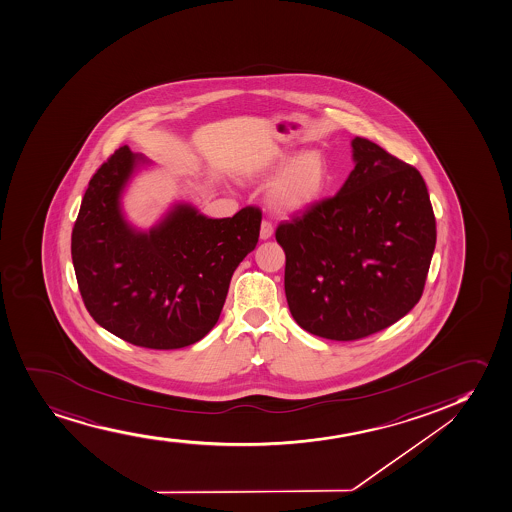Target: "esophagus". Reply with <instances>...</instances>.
Returning <instances> with one entry per match:
<instances>
[{
	"label": "esophagus",
	"mask_w": 512,
	"mask_h": 512,
	"mask_svg": "<svg viewBox=\"0 0 512 512\" xmlns=\"http://www.w3.org/2000/svg\"><path fill=\"white\" fill-rule=\"evenodd\" d=\"M272 233H274L272 223H269V221H262V224H260V240H269Z\"/></svg>",
	"instance_id": "obj_1"
}]
</instances>
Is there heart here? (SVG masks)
<instances>
[{
    "label": "heart",
    "mask_w": 512,
    "mask_h": 512,
    "mask_svg": "<svg viewBox=\"0 0 512 512\" xmlns=\"http://www.w3.org/2000/svg\"><path fill=\"white\" fill-rule=\"evenodd\" d=\"M264 182L276 180L270 190V206L277 213L306 211L322 199L330 182V170L320 151L279 153L260 170Z\"/></svg>",
    "instance_id": "1"
}]
</instances>
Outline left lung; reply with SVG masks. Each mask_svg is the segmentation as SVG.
Returning a JSON list of instances; mask_svg holds the SVG:
<instances>
[{"label":"left lung","instance_id":"left-lung-1","mask_svg":"<svg viewBox=\"0 0 512 512\" xmlns=\"http://www.w3.org/2000/svg\"><path fill=\"white\" fill-rule=\"evenodd\" d=\"M337 196L277 226L284 289L299 327L357 340L419 303L436 248V219L419 170L364 138Z\"/></svg>","mask_w":512,"mask_h":512}]
</instances>
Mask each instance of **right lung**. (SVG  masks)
<instances>
[{
    "instance_id": "1",
    "label": "right lung",
    "mask_w": 512,
    "mask_h": 512,
    "mask_svg": "<svg viewBox=\"0 0 512 512\" xmlns=\"http://www.w3.org/2000/svg\"><path fill=\"white\" fill-rule=\"evenodd\" d=\"M150 161L122 146L98 168L81 201L71 257L93 320L129 344L170 351L196 344L218 322L231 276L259 242L262 213L213 219L177 202L150 230L122 211V194Z\"/></svg>"
}]
</instances>
